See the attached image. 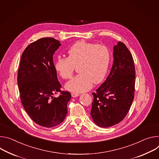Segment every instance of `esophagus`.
I'll list each match as a JSON object with an SVG mask.
<instances>
[{
    "instance_id": "esophagus-1",
    "label": "esophagus",
    "mask_w": 159,
    "mask_h": 159,
    "mask_svg": "<svg viewBox=\"0 0 159 159\" xmlns=\"http://www.w3.org/2000/svg\"><path fill=\"white\" fill-rule=\"evenodd\" d=\"M80 95V94L79 93H71V96L73 97H78V96H79Z\"/></svg>"
}]
</instances>
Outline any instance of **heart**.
I'll list each match as a JSON object with an SVG mask.
<instances>
[{
    "label": "heart",
    "mask_w": 159,
    "mask_h": 159,
    "mask_svg": "<svg viewBox=\"0 0 159 159\" xmlns=\"http://www.w3.org/2000/svg\"><path fill=\"white\" fill-rule=\"evenodd\" d=\"M67 57H57L54 68L65 80L73 77L76 67L80 73L66 85V89L73 92L89 90L93 83H101L106 76L111 61V52L103 45L80 40L67 50Z\"/></svg>",
    "instance_id": "1"
}]
</instances>
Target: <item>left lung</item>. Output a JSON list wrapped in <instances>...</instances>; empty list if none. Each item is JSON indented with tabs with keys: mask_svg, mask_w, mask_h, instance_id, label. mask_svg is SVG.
Returning <instances> with one entry per match:
<instances>
[{
	"mask_svg": "<svg viewBox=\"0 0 159 159\" xmlns=\"http://www.w3.org/2000/svg\"><path fill=\"white\" fill-rule=\"evenodd\" d=\"M114 63L110 74L93 92L91 116L97 125L108 128L127 115L134 96L135 68L131 52L122 42L114 47Z\"/></svg>",
	"mask_w": 159,
	"mask_h": 159,
	"instance_id": "left-lung-1",
	"label": "left lung"
}]
</instances>
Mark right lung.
I'll return each instance as SVG.
<instances>
[{
  "instance_id": "obj_1",
  "label": "right lung",
  "mask_w": 159,
  "mask_h": 159,
  "mask_svg": "<svg viewBox=\"0 0 159 159\" xmlns=\"http://www.w3.org/2000/svg\"><path fill=\"white\" fill-rule=\"evenodd\" d=\"M61 44L53 38H42L30 43L23 52L17 72L20 98L31 119L37 125H59L67 114L71 95L61 91L53 55ZM60 92L57 98L52 95Z\"/></svg>"
}]
</instances>
